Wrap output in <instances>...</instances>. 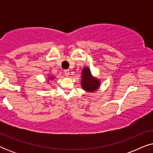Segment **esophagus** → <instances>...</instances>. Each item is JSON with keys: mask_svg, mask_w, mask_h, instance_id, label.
Listing matches in <instances>:
<instances>
[{"mask_svg": "<svg viewBox=\"0 0 153 153\" xmlns=\"http://www.w3.org/2000/svg\"><path fill=\"white\" fill-rule=\"evenodd\" d=\"M64 74L66 76H68L69 75H70V71H69L68 70H64Z\"/></svg>", "mask_w": 153, "mask_h": 153, "instance_id": "34e87169", "label": "esophagus"}]
</instances>
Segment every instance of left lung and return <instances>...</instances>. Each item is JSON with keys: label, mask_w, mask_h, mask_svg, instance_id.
<instances>
[{"label": "left lung", "mask_w": 153, "mask_h": 153, "mask_svg": "<svg viewBox=\"0 0 153 153\" xmlns=\"http://www.w3.org/2000/svg\"><path fill=\"white\" fill-rule=\"evenodd\" d=\"M99 85V80L92 76L89 68H85L83 70L82 80H81V85L83 90L89 92H93L98 88Z\"/></svg>", "instance_id": "obj_1"}]
</instances>
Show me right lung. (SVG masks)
<instances>
[{
	"mask_svg": "<svg viewBox=\"0 0 153 153\" xmlns=\"http://www.w3.org/2000/svg\"><path fill=\"white\" fill-rule=\"evenodd\" d=\"M51 79H52V78H51Z\"/></svg>",
	"mask_w": 153,
	"mask_h": 153,
	"instance_id": "obj_1",
	"label": "right lung"
}]
</instances>
